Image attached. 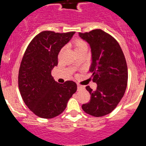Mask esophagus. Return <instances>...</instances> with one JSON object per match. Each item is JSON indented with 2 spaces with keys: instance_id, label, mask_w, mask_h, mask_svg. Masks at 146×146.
Here are the masks:
<instances>
[{
  "instance_id": "esophagus-1",
  "label": "esophagus",
  "mask_w": 146,
  "mask_h": 146,
  "mask_svg": "<svg viewBox=\"0 0 146 146\" xmlns=\"http://www.w3.org/2000/svg\"><path fill=\"white\" fill-rule=\"evenodd\" d=\"M84 88V87L82 86H80V85H77V90L79 91V90H81V89H83Z\"/></svg>"
}]
</instances>
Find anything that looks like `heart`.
Wrapping results in <instances>:
<instances>
[{
  "label": "heart",
  "mask_w": 146,
  "mask_h": 146,
  "mask_svg": "<svg viewBox=\"0 0 146 146\" xmlns=\"http://www.w3.org/2000/svg\"><path fill=\"white\" fill-rule=\"evenodd\" d=\"M84 47H87L86 42H83L81 39H76L74 41V51L77 52L78 50H81V49L84 48Z\"/></svg>",
  "instance_id": "b5f03b06"
}]
</instances>
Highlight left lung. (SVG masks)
Instances as JSON below:
<instances>
[{
	"mask_svg": "<svg viewBox=\"0 0 146 146\" xmlns=\"http://www.w3.org/2000/svg\"><path fill=\"white\" fill-rule=\"evenodd\" d=\"M79 36L90 44L92 63L89 71L97 84L96 91L86 87L91 99L82 108L92 116H104L116 108L125 94L128 80L126 58L118 42L102 30L79 33Z\"/></svg>",
	"mask_w": 146,
	"mask_h": 146,
	"instance_id": "obj_1",
	"label": "left lung"
}]
</instances>
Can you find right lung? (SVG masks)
Listing matches in <instances>:
<instances>
[{"label": "right lung", "instance_id": "obj_1", "mask_svg": "<svg viewBox=\"0 0 146 146\" xmlns=\"http://www.w3.org/2000/svg\"><path fill=\"white\" fill-rule=\"evenodd\" d=\"M74 33L41 32L30 42L23 55L18 75L19 89L27 107L40 118H52L63 113L77 91L74 82L60 84L51 75L58 63L60 50Z\"/></svg>", "mask_w": 146, "mask_h": 146}]
</instances>
